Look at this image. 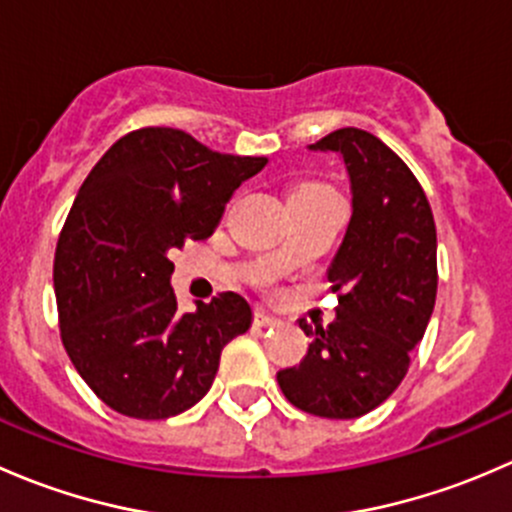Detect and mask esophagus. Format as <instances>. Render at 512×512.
<instances>
[{
  "instance_id": "1",
  "label": "esophagus",
  "mask_w": 512,
  "mask_h": 512,
  "mask_svg": "<svg viewBox=\"0 0 512 512\" xmlns=\"http://www.w3.org/2000/svg\"><path fill=\"white\" fill-rule=\"evenodd\" d=\"M255 324L257 327H277V324H280V319H277L275 314L265 312L262 307H257L255 309Z\"/></svg>"
}]
</instances>
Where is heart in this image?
Masks as SVG:
<instances>
[{
  "label": "heart",
  "instance_id": "1",
  "mask_svg": "<svg viewBox=\"0 0 512 512\" xmlns=\"http://www.w3.org/2000/svg\"><path fill=\"white\" fill-rule=\"evenodd\" d=\"M312 188H324V185H319V183H302V185H297V188H294V193H297V190H312Z\"/></svg>",
  "mask_w": 512,
  "mask_h": 512
}]
</instances>
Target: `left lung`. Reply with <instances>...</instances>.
I'll return each mask as SVG.
<instances>
[{
    "instance_id": "8db88e82",
    "label": "left lung",
    "mask_w": 512,
    "mask_h": 512,
    "mask_svg": "<svg viewBox=\"0 0 512 512\" xmlns=\"http://www.w3.org/2000/svg\"><path fill=\"white\" fill-rule=\"evenodd\" d=\"M309 151L337 153L352 185V218L329 265L337 319L297 366L277 371L287 401L307 414L356 418L384 404L409 371L436 304V223L409 165L361 128H339Z\"/></svg>"
}]
</instances>
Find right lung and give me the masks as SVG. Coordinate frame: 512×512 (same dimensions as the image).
Returning a JSON list of instances; mask_svg holds the SVG:
<instances>
[{"label": "right lung", "instance_id": "right-lung-1", "mask_svg": "<svg viewBox=\"0 0 512 512\" xmlns=\"http://www.w3.org/2000/svg\"><path fill=\"white\" fill-rule=\"evenodd\" d=\"M265 165L178 128H141L118 138L79 188L54 257L61 342L113 411L183 414L210 391L225 344L250 329V304L235 292L180 312L170 252L213 235L232 193Z\"/></svg>", "mask_w": 512, "mask_h": 512}]
</instances>
